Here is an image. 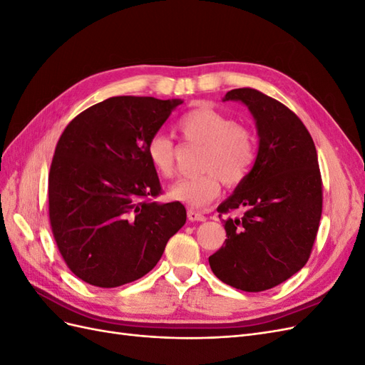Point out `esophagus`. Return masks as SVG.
Returning <instances> with one entry per match:
<instances>
[{"label":"esophagus","mask_w":365,"mask_h":365,"mask_svg":"<svg viewBox=\"0 0 365 365\" xmlns=\"http://www.w3.org/2000/svg\"><path fill=\"white\" fill-rule=\"evenodd\" d=\"M187 217H189V220H192V222H202V220H205L204 213L196 212L193 208L187 210Z\"/></svg>","instance_id":"obj_1"}]
</instances>
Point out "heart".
Here are the masks:
<instances>
[{"instance_id": "heart-1", "label": "heart", "mask_w": 365, "mask_h": 365, "mask_svg": "<svg viewBox=\"0 0 365 365\" xmlns=\"http://www.w3.org/2000/svg\"><path fill=\"white\" fill-rule=\"evenodd\" d=\"M176 129L190 145L202 146V173L176 181L169 196L173 201L204 207L220 192V181L237 184L245 178L256 158V143L251 132L231 115L212 106L192 109L180 117ZM148 158L164 178L175 172V143L163 132L153 134L146 145Z\"/></svg>"}]
</instances>
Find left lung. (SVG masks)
<instances>
[{
    "label": "left lung",
    "instance_id": "left-lung-1",
    "mask_svg": "<svg viewBox=\"0 0 365 365\" xmlns=\"http://www.w3.org/2000/svg\"><path fill=\"white\" fill-rule=\"evenodd\" d=\"M244 103L256 121L259 150L252 169L217 207L227 239L210 268L219 280L247 292L274 288L300 271L322 219L323 187L314 140L289 108L252 88H237L224 102Z\"/></svg>",
    "mask_w": 365,
    "mask_h": 365
}]
</instances>
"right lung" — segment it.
Listing matches in <instances>:
<instances>
[{
    "instance_id": "1",
    "label": "right lung",
    "mask_w": 365,
    "mask_h": 365,
    "mask_svg": "<svg viewBox=\"0 0 365 365\" xmlns=\"http://www.w3.org/2000/svg\"><path fill=\"white\" fill-rule=\"evenodd\" d=\"M181 98L118 96L85 109L58 141L48 175V213L67 267L98 288L146 275L187 219L161 193L146 145Z\"/></svg>"
}]
</instances>
